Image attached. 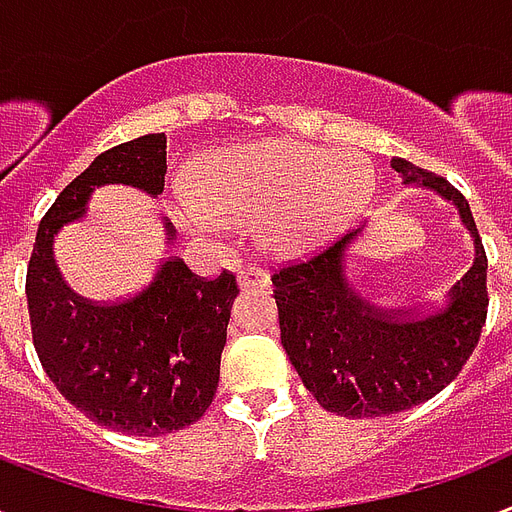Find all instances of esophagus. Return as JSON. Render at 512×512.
<instances>
[{"label": "esophagus", "instance_id": "34e87169", "mask_svg": "<svg viewBox=\"0 0 512 512\" xmlns=\"http://www.w3.org/2000/svg\"><path fill=\"white\" fill-rule=\"evenodd\" d=\"M237 280H240V288H267L269 272L264 267H259V264H245L240 269Z\"/></svg>", "mask_w": 512, "mask_h": 512}]
</instances>
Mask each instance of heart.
Here are the masks:
<instances>
[{
    "mask_svg": "<svg viewBox=\"0 0 512 512\" xmlns=\"http://www.w3.org/2000/svg\"><path fill=\"white\" fill-rule=\"evenodd\" d=\"M366 154L326 152L299 141L216 154L186 184L176 219L186 227L259 224L280 253L315 251L350 229L374 197Z\"/></svg>",
    "mask_w": 512,
    "mask_h": 512,
    "instance_id": "obj_1",
    "label": "heart"
}]
</instances>
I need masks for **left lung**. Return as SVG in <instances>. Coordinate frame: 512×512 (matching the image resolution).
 Masks as SVG:
<instances>
[{"mask_svg":"<svg viewBox=\"0 0 512 512\" xmlns=\"http://www.w3.org/2000/svg\"><path fill=\"white\" fill-rule=\"evenodd\" d=\"M403 184L454 200L475 245L473 264L427 310H379L352 291L344 261L366 221L326 251L275 269L277 320L293 368L320 406L342 417H384L441 392L473 355L486 323V251L470 205L446 178L392 157Z\"/></svg>","mask_w":512,"mask_h":512,"instance_id":"obj_1","label":"left lung"}]
</instances>
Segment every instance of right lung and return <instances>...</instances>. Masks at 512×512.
Masks as SVG:
<instances>
[{
  "mask_svg": "<svg viewBox=\"0 0 512 512\" xmlns=\"http://www.w3.org/2000/svg\"><path fill=\"white\" fill-rule=\"evenodd\" d=\"M165 149V133H149L98 154L39 221L26 272L31 336L50 382L87 419L149 438L194 425L211 406L237 296L235 275L224 269L205 280L168 256L136 293L93 301L66 285L53 240L85 216L98 186L128 184L152 197L162 194ZM165 235L173 243L170 221Z\"/></svg>",
  "mask_w": 512,
  "mask_h": 512,
  "instance_id": "1",
  "label": "right lung"
}]
</instances>
